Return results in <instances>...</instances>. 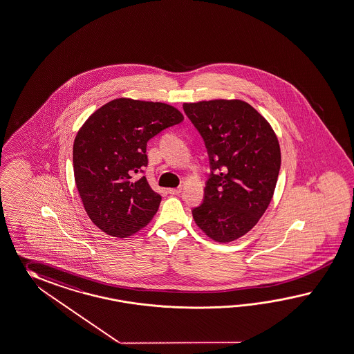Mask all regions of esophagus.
Returning <instances> with one entry per match:
<instances>
[{"label":"esophagus","mask_w":354,"mask_h":354,"mask_svg":"<svg viewBox=\"0 0 354 354\" xmlns=\"http://www.w3.org/2000/svg\"><path fill=\"white\" fill-rule=\"evenodd\" d=\"M167 192H169L171 196H178L179 193H181V188H170Z\"/></svg>","instance_id":"34e87169"}]
</instances>
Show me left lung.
Returning <instances> with one entry per match:
<instances>
[{
  "label": "left lung",
  "mask_w": 354,
  "mask_h": 354,
  "mask_svg": "<svg viewBox=\"0 0 354 354\" xmlns=\"http://www.w3.org/2000/svg\"><path fill=\"white\" fill-rule=\"evenodd\" d=\"M183 109L205 140L211 166L203 203L193 208V218L212 241H235L259 223L274 196L281 164L275 131L241 100Z\"/></svg>",
  "instance_id": "left-lung-1"
}]
</instances>
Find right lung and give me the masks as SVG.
<instances>
[{"label": "right lung", "instance_id": "obj_1", "mask_svg": "<svg viewBox=\"0 0 354 354\" xmlns=\"http://www.w3.org/2000/svg\"><path fill=\"white\" fill-rule=\"evenodd\" d=\"M183 113L170 104L116 98L92 113L73 146L74 178L86 215L104 233L127 238L155 216L161 196L146 176L147 142L179 124Z\"/></svg>", "mask_w": 354, "mask_h": 354}]
</instances>
